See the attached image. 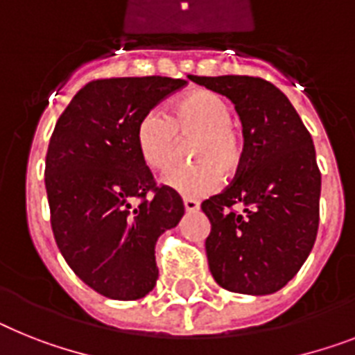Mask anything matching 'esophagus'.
I'll return each mask as SVG.
<instances>
[{
    "instance_id": "1",
    "label": "esophagus",
    "mask_w": 355,
    "mask_h": 355,
    "mask_svg": "<svg viewBox=\"0 0 355 355\" xmlns=\"http://www.w3.org/2000/svg\"><path fill=\"white\" fill-rule=\"evenodd\" d=\"M183 205H184V210H187V212H189V214L198 212V210H199V203H198V201H196V199H192V198H184L183 199Z\"/></svg>"
}]
</instances>
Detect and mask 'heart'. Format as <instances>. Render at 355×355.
Instances as JSON below:
<instances>
[{
    "instance_id": "obj_1",
    "label": "heart",
    "mask_w": 355,
    "mask_h": 355,
    "mask_svg": "<svg viewBox=\"0 0 355 355\" xmlns=\"http://www.w3.org/2000/svg\"><path fill=\"white\" fill-rule=\"evenodd\" d=\"M178 136H196L192 157L198 163L174 166L163 178L168 189L189 198L210 194L221 183V174L239 171L245 156L243 137L232 123V108L209 90L178 99L171 114L150 110L136 127L139 156L152 171L163 172L175 157Z\"/></svg>"
}]
</instances>
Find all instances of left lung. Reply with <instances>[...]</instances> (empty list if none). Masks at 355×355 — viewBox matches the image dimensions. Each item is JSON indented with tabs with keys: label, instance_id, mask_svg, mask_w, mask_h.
Segmentation results:
<instances>
[{
	"label": "left lung",
	"instance_id": "1",
	"mask_svg": "<svg viewBox=\"0 0 355 355\" xmlns=\"http://www.w3.org/2000/svg\"><path fill=\"white\" fill-rule=\"evenodd\" d=\"M190 79L232 101L245 137L236 180L201 203L212 225L205 241L210 272L236 294H274L300 272L318 236L321 172L312 136L265 79Z\"/></svg>",
	"mask_w": 355,
	"mask_h": 355
}]
</instances>
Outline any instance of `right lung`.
<instances>
[{"mask_svg": "<svg viewBox=\"0 0 355 355\" xmlns=\"http://www.w3.org/2000/svg\"><path fill=\"white\" fill-rule=\"evenodd\" d=\"M184 85L161 76L96 79L52 132L45 187L55 243L76 276L110 300H139L156 286L157 237L183 218V199L156 187L139 156L136 127Z\"/></svg>", "mask_w": 355, "mask_h": 355, "instance_id": "right-lung-1", "label": "right lung"}]
</instances>
